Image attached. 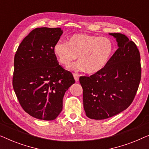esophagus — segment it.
I'll list each match as a JSON object with an SVG mask.
<instances>
[{"instance_id": "1", "label": "esophagus", "mask_w": 149, "mask_h": 149, "mask_svg": "<svg viewBox=\"0 0 149 149\" xmlns=\"http://www.w3.org/2000/svg\"><path fill=\"white\" fill-rule=\"evenodd\" d=\"M73 77H74L76 82H77V81H79V74H77V73H73Z\"/></svg>"}]
</instances>
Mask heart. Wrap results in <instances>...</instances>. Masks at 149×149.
<instances>
[{"label":"heart","instance_id":"obj_1","mask_svg":"<svg viewBox=\"0 0 149 149\" xmlns=\"http://www.w3.org/2000/svg\"><path fill=\"white\" fill-rule=\"evenodd\" d=\"M114 52L111 38L87 34H75L69 41L59 40L54 47L58 62L69 67L79 56L77 66L89 74L101 71L107 66Z\"/></svg>","mask_w":149,"mask_h":149}]
</instances>
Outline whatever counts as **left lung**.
<instances>
[{
	"label": "left lung",
	"instance_id": "1",
	"mask_svg": "<svg viewBox=\"0 0 149 149\" xmlns=\"http://www.w3.org/2000/svg\"><path fill=\"white\" fill-rule=\"evenodd\" d=\"M118 49L101 71L79 78L87 117L101 120L125 110L133 102L141 79L140 52L125 34L111 33Z\"/></svg>",
	"mask_w": 149,
	"mask_h": 149
}]
</instances>
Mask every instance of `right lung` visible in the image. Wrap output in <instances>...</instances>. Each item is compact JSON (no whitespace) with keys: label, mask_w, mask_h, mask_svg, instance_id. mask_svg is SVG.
<instances>
[{"label":"right lung","mask_w":149,"mask_h":149,"mask_svg":"<svg viewBox=\"0 0 149 149\" xmlns=\"http://www.w3.org/2000/svg\"><path fill=\"white\" fill-rule=\"evenodd\" d=\"M62 33L60 28H35L24 38L14 57L13 89L24 111L36 119H56L65 92L75 82L54 53Z\"/></svg>","instance_id":"add662e5"}]
</instances>
